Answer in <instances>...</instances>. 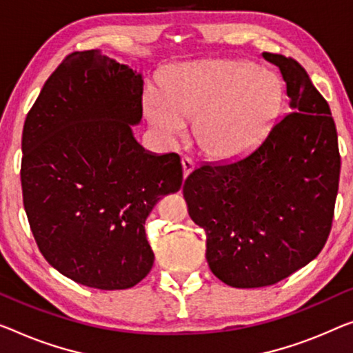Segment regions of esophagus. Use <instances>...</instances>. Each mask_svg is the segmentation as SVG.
<instances>
[{
  "mask_svg": "<svg viewBox=\"0 0 353 353\" xmlns=\"http://www.w3.org/2000/svg\"><path fill=\"white\" fill-rule=\"evenodd\" d=\"M182 170H183V176H188L190 174V172L193 171V168H194V163H193V160L190 159V157H182Z\"/></svg>",
  "mask_w": 353,
  "mask_h": 353,
  "instance_id": "34e87169",
  "label": "esophagus"
}]
</instances>
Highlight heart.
<instances>
[{
  "label": "heart",
  "instance_id": "1",
  "mask_svg": "<svg viewBox=\"0 0 353 353\" xmlns=\"http://www.w3.org/2000/svg\"><path fill=\"white\" fill-rule=\"evenodd\" d=\"M283 103L276 72L250 61L209 60L172 68L161 79V93L147 90L144 115L168 139L194 122V138L206 154L233 159L252 149L274 122Z\"/></svg>",
  "mask_w": 353,
  "mask_h": 353
}]
</instances>
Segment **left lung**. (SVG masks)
<instances>
[{
  "label": "left lung",
  "mask_w": 353,
  "mask_h": 353,
  "mask_svg": "<svg viewBox=\"0 0 353 353\" xmlns=\"http://www.w3.org/2000/svg\"><path fill=\"white\" fill-rule=\"evenodd\" d=\"M263 59L281 70L293 112L247 155L201 165L183 183L188 214L206 231L210 271L234 288L274 285L312 261L328 239L339 187L327 99L296 60Z\"/></svg>",
  "instance_id": "1"
}]
</instances>
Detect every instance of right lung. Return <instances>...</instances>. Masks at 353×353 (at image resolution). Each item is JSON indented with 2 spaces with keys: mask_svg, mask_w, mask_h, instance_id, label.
<instances>
[{
  "mask_svg": "<svg viewBox=\"0 0 353 353\" xmlns=\"http://www.w3.org/2000/svg\"><path fill=\"white\" fill-rule=\"evenodd\" d=\"M143 85L99 50L72 52L23 125L20 179L36 244L63 276L99 290L149 274L145 219L182 185L181 157L149 154L131 131L143 119Z\"/></svg>",
  "mask_w": 353,
  "mask_h": 353,
  "instance_id": "1",
  "label": "right lung"
}]
</instances>
